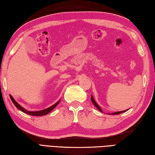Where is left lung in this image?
I'll use <instances>...</instances> for the list:
<instances>
[{
    "label": "left lung",
    "mask_w": 155,
    "mask_h": 155,
    "mask_svg": "<svg viewBox=\"0 0 155 155\" xmlns=\"http://www.w3.org/2000/svg\"><path fill=\"white\" fill-rule=\"evenodd\" d=\"M91 102H92V103L94 104V105L95 106L96 108L98 109L100 112H102V109L100 108V107L99 106V105L98 104H97V103L96 102V101L94 100V97L92 96H91ZM126 111H127V110H124V111H120V112H114V113H112V114H112V115H116V114H121V113H123V112H126Z\"/></svg>",
    "instance_id": "8db88e82"
}]
</instances>
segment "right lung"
Masks as SVG:
<instances>
[{
	"label": "right lung",
	"mask_w": 155,
	"mask_h": 155,
	"mask_svg": "<svg viewBox=\"0 0 155 155\" xmlns=\"http://www.w3.org/2000/svg\"><path fill=\"white\" fill-rule=\"evenodd\" d=\"M10 97H11V100H12V102H13L14 105H15L16 107H17V108L18 110H21V111H22V112L25 113V114H29V115H31V116H44V115L47 114L51 112L52 110L54 109V108H55V107H56V106L58 105V104L59 103V102H60V100H59L58 102H56L55 104H53V106H51V107H49L48 108H46V109H45V110H40V111H34V112H31V111H28V110H25L24 108H23V107H22V106L20 105V104H18L17 102H16V101L15 100V99L13 98V97H12V96L10 95Z\"/></svg>",
	"instance_id": "add662e5"
}]
</instances>
